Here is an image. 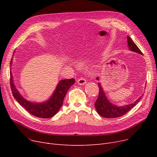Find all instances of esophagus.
<instances>
[{
	"mask_svg": "<svg viewBox=\"0 0 157 157\" xmlns=\"http://www.w3.org/2000/svg\"><path fill=\"white\" fill-rule=\"evenodd\" d=\"M77 82H78V83L80 85H83L86 83V79L83 77H80L79 78H78L77 80Z\"/></svg>",
	"mask_w": 157,
	"mask_h": 157,
	"instance_id": "esophagus-1",
	"label": "esophagus"
}]
</instances>
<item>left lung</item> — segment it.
<instances>
[{"mask_svg":"<svg viewBox=\"0 0 157 157\" xmlns=\"http://www.w3.org/2000/svg\"><path fill=\"white\" fill-rule=\"evenodd\" d=\"M127 42L128 48L131 51L143 55L141 51L140 50L137 45L134 43V41L130 39L129 36H127ZM97 79L98 80V78H97ZM98 89H99V93H98V97L94 104L95 108L97 113L101 116L106 118H114L123 116V115H124L128 111H129L133 107H134L141 98V97H139L136 102L129 105L118 107L112 104L108 100V98L105 95V93L104 92V90L101 85V83H98Z\"/></svg>","mask_w":157,"mask_h":157,"instance_id":"8db88e82","label":"left lung"}]
</instances>
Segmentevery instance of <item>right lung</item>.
<instances>
[{"instance_id": "right-lung-1", "label": "right lung", "mask_w": 157, "mask_h": 157, "mask_svg": "<svg viewBox=\"0 0 157 157\" xmlns=\"http://www.w3.org/2000/svg\"><path fill=\"white\" fill-rule=\"evenodd\" d=\"M11 62L12 59L10 64ZM10 76L11 89L15 99L29 113L41 118H51L59 111L63 104L64 97L68 90L75 82L74 79L61 80L58 84L52 97L48 101L44 103L36 104L30 102L25 99L14 86L11 72H10Z\"/></svg>"}]
</instances>
